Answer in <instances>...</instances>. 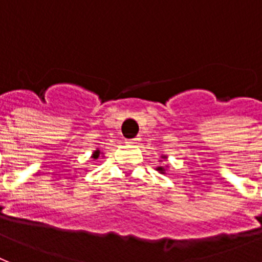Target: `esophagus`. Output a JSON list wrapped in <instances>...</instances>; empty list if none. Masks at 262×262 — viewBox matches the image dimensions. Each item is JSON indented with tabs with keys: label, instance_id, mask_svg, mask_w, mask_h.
<instances>
[{
	"label": "esophagus",
	"instance_id": "esophagus-1",
	"mask_svg": "<svg viewBox=\"0 0 262 262\" xmlns=\"http://www.w3.org/2000/svg\"><path fill=\"white\" fill-rule=\"evenodd\" d=\"M138 141H140V138H138V137L132 138V140H126L127 144H136V142H138Z\"/></svg>",
	"mask_w": 262,
	"mask_h": 262
}]
</instances>
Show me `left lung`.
Here are the masks:
<instances>
[{"label":"left lung","mask_w":262,"mask_h":262,"mask_svg":"<svg viewBox=\"0 0 262 262\" xmlns=\"http://www.w3.org/2000/svg\"><path fill=\"white\" fill-rule=\"evenodd\" d=\"M164 158H165V157H164ZM157 170H158V172H161L162 174H164V173H165V169H164V166H158V168H157Z\"/></svg>","instance_id":"1"}]
</instances>
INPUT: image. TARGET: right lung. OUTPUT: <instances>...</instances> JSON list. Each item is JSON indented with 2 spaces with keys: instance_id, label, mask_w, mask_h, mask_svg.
<instances>
[{
  "instance_id": "add662e5",
  "label": "right lung",
  "mask_w": 262,
  "mask_h": 262,
  "mask_svg": "<svg viewBox=\"0 0 262 262\" xmlns=\"http://www.w3.org/2000/svg\"><path fill=\"white\" fill-rule=\"evenodd\" d=\"M98 157H100V150H98V149H97V150H96V151H94V153H93V156H92V158H94V160H97Z\"/></svg>"
}]
</instances>
